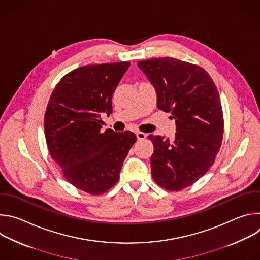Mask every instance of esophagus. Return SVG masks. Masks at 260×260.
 <instances>
[{
	"label": "esophagus",
	"instance_id": "1",
	"mask_svg": "<svg viewBox=\"0 0 260 260\" xmlns=\"http://www.w3.org/2000/svg\"><path fill=\"white\" fill-rule=\"evenodd\" d=\"M136 136H137V139H138L139 141H142V140L146 139V137H147V135H146L145 133H142V132H137V133H136Z\"/></svg>",
	"mask_w": 260,
	"mask_h": 260
}]
</instances>
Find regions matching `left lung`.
I'll return each instance as SVG.
<instances>
[{
	"label": "left lung",
	"instance_id": "left-lung-1",
	"mask_svg": "<svg viewBox=\"0 0 260 260\" xmlns=\"http://www.w3.org/2000/svg\"><path fill=\"white\" fill-rule=\"evenodd\" d=\"M155 87L157 108L175 119V139L148 136L153 143L151 173L160 187L179 191L203 177L215 161L224 121L219 92L202 67L173 57L140 60Z\"/></svg>",
	"mask_w": 260,
	"mask_h": 260
}]
</instances>
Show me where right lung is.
Returning a JSON list of instances; mask_svg holds the SVG:
<instances>
[{"label":"right lung","mask_w":260,"mask_h":260,"mask_svg":"<svg viewBox=\"0 0 260 260\" xmlns=\"http://www.w3.org/2000/svg\"><path fill=\"white\" fill-rule=\"evenodd\" d=\"M129 61L88 64L73 70L49 99L44 129L51 157L63 177L92 196L112 188L137 141L134 133L101 132V113H112L113 93Z\"/></svg>","instance_id":"obj_1"}]
</instances>
